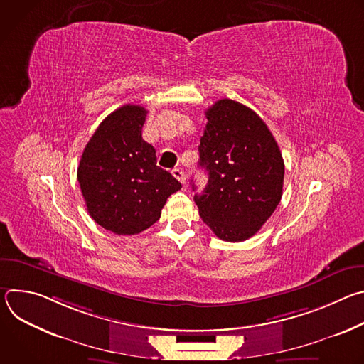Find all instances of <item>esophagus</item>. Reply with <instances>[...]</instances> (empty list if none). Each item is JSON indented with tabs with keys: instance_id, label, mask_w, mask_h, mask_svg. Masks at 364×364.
Here are the masks:
<instances>
[{
	"instance_id": "esophagus-1",
	"label": "esophagus",
	"mask_w": 364,
	"mask_h": 364,
	"mask_svg": "<svg viewBox=\"0 0 364 364\" xmlns=\"http://www.w3.org/2000/svg\"><path fill=\"white\" fill-rule=\"evenodd\" d=\"M171 173H173V176H174L181 184L186 183V174H184V171H183L181 168H174Z\"/></svg>"
}]
</instances>
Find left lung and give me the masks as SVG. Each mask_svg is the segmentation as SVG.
<instances>
[{"instance_id":"8db88e82","label":"left lung","mask_w":364,"mask_h":364,"mask_svg":"<svg viewBox=\"0 0 364 364\" xmlns=\"http://www.w3.org/2000/svg\"><path fill=\"white\" fill-rule=\"evenodd\" d=\"M205 118L198 166L209 181L194 201L219 239L243 242L264 226L281 201L282 154L262 118L236 100H218Z\"/></svg>"}]
</instances>
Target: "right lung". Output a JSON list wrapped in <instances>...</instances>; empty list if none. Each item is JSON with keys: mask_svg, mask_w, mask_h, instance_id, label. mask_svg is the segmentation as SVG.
<instances>
[{"mask_svg": "<svg viewBox=\"0 0 364 364\" xmlns=\"http://www.w3.org/2000/svg\"><path fill=\"white\" fill-rule=\"evenodd\" d=\"M148 111L124 105L100 122L86 144L77 180L90 218L117 235H136L161 216L167 198L181 188L157 166L142 139Z\"/></svg>", "mask_w": 364, "mask_h": 364, "instance_id": "right-lung-1", "label": "right lung"}]
</instances>
